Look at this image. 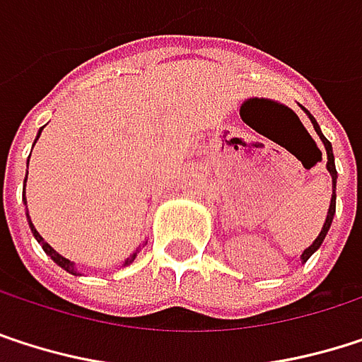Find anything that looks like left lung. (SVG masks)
Instances as JSON below:
<instances>
[{
  "mask_svg": "<svg viewBox=\"0 0 362 362\" xmlns=\"http://www.w3.org/2000/svg\"><path fill=\"white\" fill-rule=\"evenodd\" d=\"M305 113H308V117H310V122H312V126H314V130H316V134L320 136V141H322V145H325V149H327V170H329V175H331V179H333V196H331V204H329V213H327V219H325V226H322V230H320V234L316 236V240L301 253V262H308L318 249H320V245H322V240H325V236H327V232H329V228H331V223H333V215H335V181H337V170H335V158H333V147H331V143L325 139V134L320 132V128H318V124H316V119L310 115V111L308 109H303Z\"/></svg>",
  "mask_w": 362,
  "mask_h": 362,
  "instance_id": "left-lung-1",
  "label": "left lung"
}]
</instances>
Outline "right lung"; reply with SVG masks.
<instances>
[{"label": "right lung", "instance_id": "obj_1", "mask_svg": "<svg viewBox=\"0 0 362 362\" xmlns=\"http://www.w3.org/2000/svg\"><path fill=\"white\" fill-rule=\"evenodd\" d=\"M42 130H44V128H42ZM42 130L37 132V139H40V134H42ZM29 158H31V156H29ZM25 183H27V177H25ZM25 204H27V202H25ZM27 217H29V215H27ZM29 228H31V232H33V236H35V240H37V243L42 245V249L46 251V255H50V257H52V262H54L57 266H61L63 270H67V272H69V274H76V276H80V274H78V270H76V264H74V262H69L67 257H63V255H59V253H57V251H54V249H52V247H50V245H48V243H46V240H44V238L40 236V232H37V230L33 228V223H31V219H29ZM136 253H139V249H136V251H134V253H132V255H130V257H128V259H126L124 264H122V268H124V266H130V264L134 262V257H136Z\"/></svg>", "mask_w": 362, "mask_h": 362}]
</instances>
